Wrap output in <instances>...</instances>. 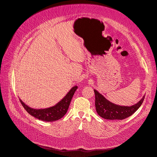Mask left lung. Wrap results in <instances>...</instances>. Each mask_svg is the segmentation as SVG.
I'll list each match as a JSON object with an SVG mask.
<instances>
[{
    "mask_svg": "<svg viewBox=\"0 0 157 157\" xmlns=\"http://www.w3.org/2000/svg\"><path fill=\"white\" fill-rule=\"evenodd\" d=\"M95 93V105L96 112L101 118L107 120H123L132 115L140 107L144 99V96L136 104L131 106H123L110 102L94 90Z\"/></svg>",
    "mask_w": 157,
    "mask_h": 157,
    "instance_id": "8db88e82",
    "label": "left lung"
}]
</instances>
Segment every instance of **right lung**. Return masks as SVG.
<instances>
[{
    "mask_svg": "<svg viewBox=\"0 0 157 157\" xmlns=\"http://www.w3.org/2000/svg\"><path fill=\"white\" fill-rule=\"evenodd\" d=\"M78 89V86H74L70 90L67 95L52 107L45 109H34L28 106L21 99L19 100L23 108L29 114L35 118L45 122H53L61 119L66 114L71 102L73 96Z\"/></svg>",
    "mask_w": 157,
    "mask_h": 157,
    "instance_id": "1",
    "label": "right lung"
}]
</instances>
